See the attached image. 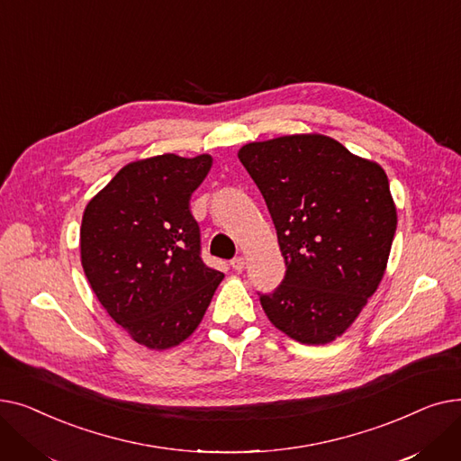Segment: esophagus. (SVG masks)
<instances>
[{
	"mask_svg": "<svg viewBox=\"0 0 461 461\" xmlns=\"http://www.w3.org/2000/svg\"><path fill=\"white\" fill-rule=\"evenodd\" d=\"M230 265L233 267V271H237V273H243L245 271V259L243 258H233Z\"/></svg>",
	"mask_w": 461,
	"mask_h": 461,
	"instance_id": "34e87169",
	"label": "esophagus"
}]
</instances>
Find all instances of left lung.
Here are the masks:
<instances>
[{
    "label": "left lung",
    "instance_id": "1",
    "mask_svg": "<svg viewBox=\"0 0 461 461\" xmlns=\"http://www.w3.org/2000/svg\"><path fill=\"white\" fill-rule=\"evenodd\" d=\"M237 155L263 194L285 261L276 292L259 295L263 312L292 340L334 342L389 263L398 212L384 169L318 132L250 141Z\"/></svg>",
    "mask_w": 461,
    "mask_h": 461
}]
</instances>
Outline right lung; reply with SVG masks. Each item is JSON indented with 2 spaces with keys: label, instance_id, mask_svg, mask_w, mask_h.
I'll list each match as a JSON object with an SVG mask.
<instances>
[{
  "label": "right lung",
  "instance_id": "1",
  "mask_svg": "<svg viewBox=\"0 0 461 461\" xmlns=\"http://www.w3.org/2000/svg\"><path fill=\"white\" fill-rule=\"evenodd\" d=\"M212 157L164 153L129 162L87 202L80 259L108 316L148 349L176 348L198 329L222 282L200 258L190 196Z\"/></svg>",
  "mask_w": 461,
  "mask_h": 461
}]
</instances>
